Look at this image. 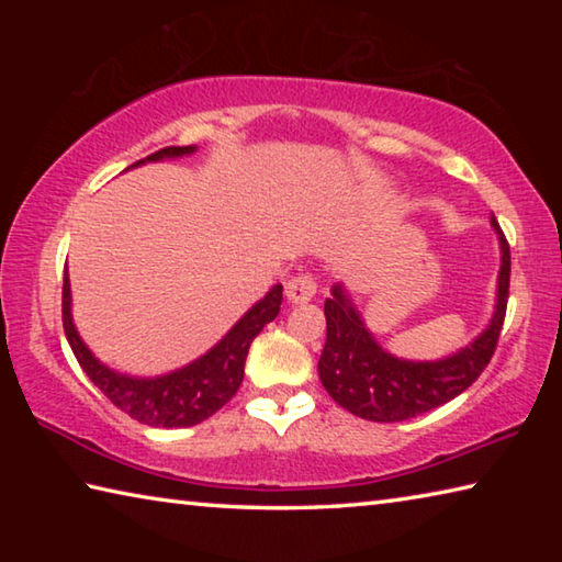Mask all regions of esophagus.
Instances as JSON below:
<instances>
[{"instance_id":"1","label":"esophagus","mask_w":562,"mask_h":562,"mask_svg":"<svg viewBox=\"0 0 562 562\" xmlns=\"http://www.w3.org/2000/svg\"><path fill=\"white\" fill-rule=\"evenodd\" d=\"M317 292V280L312 274H300V278H292L288 284H284V294L292 304H304L315 297Z\"/></svg>"}]
</instances>
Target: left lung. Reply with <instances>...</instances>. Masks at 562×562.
Here are the masks:
<instances>
[{
  "label": "left lung",
  "instance_id": "8db88e82",
  "mask_svg": "<svg viewBox=\"0 0 562 562\" xmlns=\"http://www.w3.org/2000/svg\"><path fill=\"white\" fill-rule=\"evenodd\" d=\"M501 243L498 300L491 325L469 347L439 361H406L376 345L349 297L335 284L325 302L327 341L319 357L322 386L335 402L369 422H406L465 392L496 351L510 288V247L493 217Z\"/></svg>",
  "mask_w": 562,
  "mask_h": 562
}]
</instances>
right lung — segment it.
<instances>
[{"label":"right lung","instance_id":"1","mask_svg":"<svg viewBox=\"0 0 562 562\" xmlns=\"http://www.w3.org/2000/svg\"><path fill=\"white\" fill-rule=\"evenodd\" d=\"M195 146H168L156 154L138 160L140 166L146 160H164L176 156L193 154ZM131 166V168H133ZM282 304V284L265 294L245 317L217 341V345L178 372H170L154 379H138L128 374H119L113 369L103 367L83 345L79 331L71 319V284L69 274L64 270L61 288V322L66 339H69L74 357L87 376L106 394L113 406H119L123 414L136 418L148 426H164V429H180V426H195L213 416L217 408H223L235 396L245 376V359L252 339L260 335L265 325L278 317Z\"/></svg>","mask_w":562,"mask_h":562}]
</instances>
